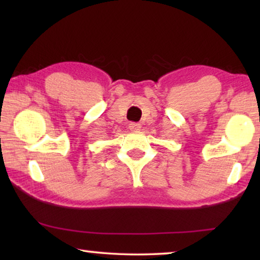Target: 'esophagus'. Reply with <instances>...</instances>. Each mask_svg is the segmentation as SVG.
Instances as JSON below:
<instances>
[{"mask_svg": "<svg viewBox=\"0 0 260 260\" xmlns=\"http://www.w3.org/2000/svg\"><path fill=\"white\" fill-rule=\"evenodd\" d=\"M129 129L133 132H139L141 129V124H139V122H131Z\"/></svg>", "mask_w": 260, "mask_h": 260, "instance_id": "34e87169", "label": "esophagus"}]
</instances>
